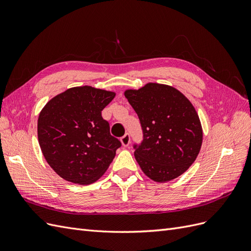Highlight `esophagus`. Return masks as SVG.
I'll use <instances>...</instances> for the list:
<instances>
[{
    "mask_svg": "<svg viewBox=\"0 0 251 251\" xmlns=\"http://www.w3.org/2000/svg\"><path fill=\"white\" fill-rule=\"evenodd\" d=\"M130 140H131V138H130V135H128L127 133H126V135H124L123 137H121V139H120L121 144H123L124 147H127L128 144H130Z\"/></svg>",
    "mask_w": 251,
    "mask_h": 251,
    "instance_id": "esophagus-1",
    "label": "esophagus"
}]
</instances>
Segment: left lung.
I'll return each instance as SVG.
<instances>
[{
  "label": "left lung",
  "mask_w": 251,
  "mask_h": 251,
  "mask_svg": "<svg viewBox=\"0 0 251 251\" xmlns=\"http://www.w3.org/2000/svg\"><path fill=\"white\" fill-rule=\"evenodd\" d=\"M125 96L137 113L143 131L141 144H135V159L147 176L168 182L181 176L198 156L203 131L198 113L179 90L149 82Z\"/></svg>",
  "instance_id": "1"
}]
</instances>
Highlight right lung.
Masks as SVG:
<instances>
[{"label":"right lung","instance_id":"obj_1","mask_svg":"<svg viewBox=\"0 0 251 251\" xmlns=\"http://www.w3.org/2000/svg\"><path fill=\"white\" fill-rule=\"evenodd\" d=\"M115 95L81 86L66 90L45 104L37 120V137L45 159L59 177L88 185L108 170L121 143L110 134L101 111Z\"/></svg>","mask_w":251,"mask_h":251}]
</instances>
